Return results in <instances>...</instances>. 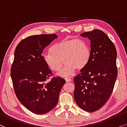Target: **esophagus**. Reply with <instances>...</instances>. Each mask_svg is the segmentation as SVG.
Segmentation results:
<instances>
[{
	"label": "esophagus",
	"instance_id": "esophagus-1",
	"mask_svg": "<svg viewBox=\"0 0 127 127\" xmlns=\"http://www.w3.org/2000/svg\"><path fill=\"white\" fill-rule=\"evenodd\" d=\"M65 81H66L67 82H71V81H72V80L71 78H65Z\"/></svg>",
	"mask_w": 127,
	"mask_h": 127
}]
</instances>
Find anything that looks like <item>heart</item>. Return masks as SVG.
Returning <instances> with one entry per match:
<instances>
[{"instance_id":"1","label":"heart","mask_w":127,"mask_h":127,"mask_svg":"<svg viewBox=\"0 0 127 127\" xmlns=\"http://www.w3.org/2000/svg\"><path fill=\"white\" fill-rule=\"evenodd\" d=\"M50 53H45L42 59L45 64L53 71H58L63 64L64 65L58 72L62 77L73 75L77 70L87 66L91 59V49L85 41L77 39H64L54 44Z\"/></svg>"}]
</instances>
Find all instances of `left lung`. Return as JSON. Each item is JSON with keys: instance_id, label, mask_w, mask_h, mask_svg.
<instances>
[{"instance_id": "left-lung-1", "label": "left lung", "mask_w": 127, "mask_h": 127, "mask_svg": "<svg viewBox=\"0 0 127 127\" xmlns=\"http://www.w3.org/2000/svg\"><path fill=\"white\" fill-rule=\"evenodd\" d=\"M81 36L91 41V59L74 78V97L81 109L95 111L104 105L113 92L117 77V51L109 36L99 30L84 32Z\"/></svg>"}]
</instances>
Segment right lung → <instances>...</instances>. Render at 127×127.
I'll list each match as a JSON object with an SVG mask.
<instances>
[{
	"instance_id": "right-lung-1",
	"label": "right lung",
	"mask_w": 127,
	"mask_h": 127,
	"mask_svg": "<svg viewBox=\"0 0 127 127\" xmlns=\"http://www.w3.org/2000/svg\"><path fill=\"white\" fill-rule=\"evenodd\" d=\"M57 38L56 34L33 35L21 40L14 51L11 77L17 97L31 112L43 114L58 102L64 79H47L52 71L42 59L44 49Z\"/></svg>"
}]
</instances>
